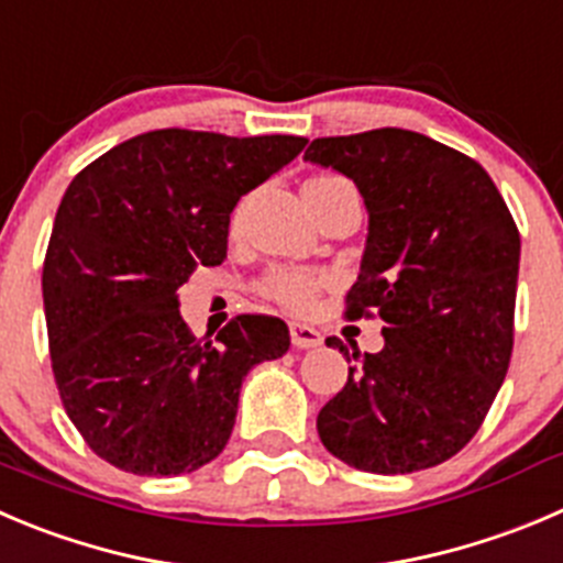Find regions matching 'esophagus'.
Instances as JSON below:
<instances>
[{
    "instance_id": "34e87169",
    "label": "esophagus",
    "mask_w": 563,
    "mask_h": 563,
    "mask_svg": "<svg viewBox=\"0 0 563 563\" xmlns=\"http://www.w3.org/2000/svg\"><path fill=\"white\" fill-rule=\"evenodd\" d=\"M290 340L296 347H314V345H320V340H323V336H320V331L312 329V325L290 323Z\"/></svg>"
}]
</instances>
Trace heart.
Returning <instances> with one entry per match:
<instances>
[{
    "label": "heart",
    "instance_id": "obj_1",
    "mask_svg": "<svg viewBox=\"0 0 563 563\" xmlns=\"http://www.w3.org/2000/svg\"><path fill=\"white\" fill-rule=\"evenodd\" d=\"M301 196L320 223H323L331 212L340 210L342 205L356 201V190H353L351 181H347L345 176L334 174V170H314V174H309L301 185ZM243 212L245 205H240L238 210H234L232 223H229L232 234H240V229H243ZM323 273L278 265L271 267V271L256 282V292H260L265 301L287 309V312H307L314 303V298H318V292L323 290Z\"/></svg>",
    "mask_w": 563,
    "mask_h": 563
}]
</instances>
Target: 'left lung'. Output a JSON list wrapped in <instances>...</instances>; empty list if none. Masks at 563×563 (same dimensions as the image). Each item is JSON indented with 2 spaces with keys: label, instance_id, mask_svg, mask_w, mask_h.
<instances>
[{
  "label": "left lung",
  "instance_id": "8db88e82",
  "mask_svg": "<svg viewBox=\"0 0 563 563\" xmlns=\"http://www.w3.org/2000/svg\"><path fill=\"white\" fill-rule=\"evenodd\" d=\"M303 159L356 181L371 212L345 318H382L378 353L318 415L320 442L356 470L404 475L456 456L484 426L514 347L519 229L467 154L409 130L318 137Z\"/></svg>",
  "mask_w": 563,
  "mask_h": 563
}]
</instances>
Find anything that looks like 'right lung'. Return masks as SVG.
I'll list each match as a JSON object with an SVG mask.
<instances>
[{
    "label": "right lung",
    "instance_id": "add662e5",
    "mask_svg": "<svg viewBox=\"0 0 563 563\" xmlns=\"http://www.w3.org/2000/svg\"><path fill=\"white\" fill-rule=\"evenodd\" d=\"M303 146L170 126L118 143L68 185L44 260L52 373L85 445L112 467H205L227 448L245 373L290 347L271 314L198 340L176 292L198 265H221L240 198Z\"/></svg>",
    "mask_w": 563,
    "mask_h": 563
}]
</instances>
